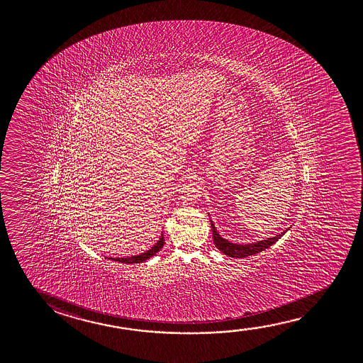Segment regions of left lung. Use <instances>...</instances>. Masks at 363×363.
<instances>
[{
	"mask_svg": "<svg viewBox=\"0 0 363 363\" xmlns=\"http://www.w3.org/2000/svg\"><path fill=\"white\" fill-rule=\"evenodd\" d=\"M211 230H213V239H214V243L218 247V250H221L226 256L233 257V258H243V257L257 255V253H259L262 250H264L268 247H271L272 244L276 243L286 233L285 230V232L281 233L276 237L263 239V240H259L257 243L235 244L226 240V239L221 238L213 221H211Z\"/></svg>",
	"mask_w": 363,
	"mask_h": 363,
	"instance_id": "8db88e82",
	"label": "left lung"
}]
</instances>
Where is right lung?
Here are the masks:
<instances>
[{
    "instance_id": "obj_1",
    "label": "right lung",
    "mask_w": 363,
    "mask_h": 363,
    "mask_svg": "<svg viewBox=\"0 0 363 363\" xmlns=\"http://www.w3.org/2000/svg\"><path fill=\"white\" fill-rule=\"evenodd\" d=\"M164 244V238H163V234H161V238L157 242V243L150 248V250H145L142 255H138V256L126 257V258H108V259H113V261L121 262V263H126V264H131V263H140V262L147 261L150 257L155 256L157 252H160L162 250Z\"/></svg>"
}]
</instances>
